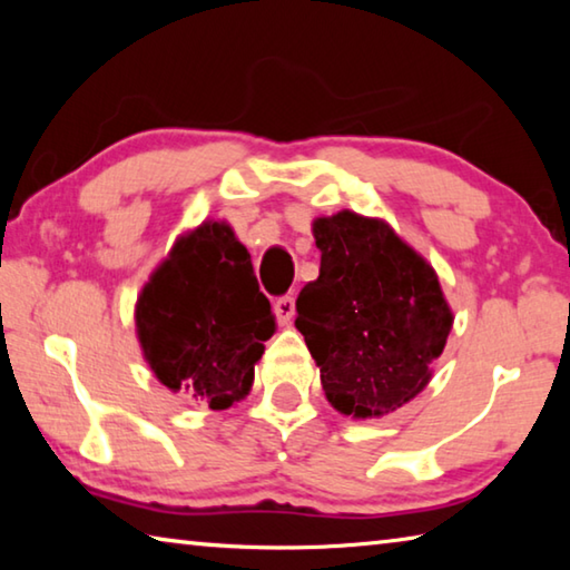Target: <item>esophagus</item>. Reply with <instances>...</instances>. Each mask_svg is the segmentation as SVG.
I'll return each mask as SVG.
<instances>
[{"label":"esophagus","instance_id":"obj_1","mask_svg":"<svg viewBox=\"0 0 570 570\" xmlns=\"http://www.w3.org/2000/svg\"><path fill=\"white\" fill-rule=\"evenodd\" d=\"M274 314H276L278 324H288V322H292V316H294V296H292V294L278 296L276 304H274Z\"/></svg>","mask_w":570,"mask_h":570}]
</instances>
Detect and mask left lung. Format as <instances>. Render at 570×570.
Listing matches in <instances>:
<instances>
[{"label":"left lung","instance_id":"obj_1","mask_svg":"<svg viewBox=\"0 0 570 570\" xmlns=\"http://www.w3.org/2000/svg\"><path fill=\"white\" fill-rule=\"evenodd\" d=\"M314 238L320 278L296 298V330L332 407L382 417L428 387L452 312L432 266L384 220L342 210L316 218Z\"/></svg>","mask_w":570,"mask_h":570}]
</instances>
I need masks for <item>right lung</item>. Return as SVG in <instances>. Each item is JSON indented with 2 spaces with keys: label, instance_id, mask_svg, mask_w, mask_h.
<instances>
[{
  "label": "right lung",
  "instance_id": "1",
  "mask_svg": "<svg viewBox=\"0 0 570 570\" xmlns=\"http://www.w3.org/2000/svg\"><path fill=\"white\" fill-rule=\"evenodd\" d=\"M135 324L153 374L210 410L246 397L276 330L248 250L216 220L173 246L142 288Z\"/></svg>",
  "mask_w": 570,
  "mask_h": 570
}]
</instances>
